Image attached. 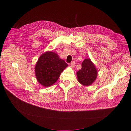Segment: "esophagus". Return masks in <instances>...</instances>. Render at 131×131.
Segmentation results:
<instances>
[{
	"label": "esophagus",
	"instance_id": "esophagus-1",
	"mask_svg": "<svg viewBox=\"0 0 131 131\" xmlns=\"http://www.w3.org/2000/svg\"><path fill=\"white\" fill-rule=\"evenodd\" d=\"M70 65H71V67H73L75 66V61H73L72 62V63H71Z\"/></svg>",
	"mask_w": 131,
	"mask_h": 131
}]
</instances>
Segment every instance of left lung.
Returning a JSON list of instances; mask_svg holds the SVG:
<instances>
[{
  "mask_svg": "<svg viewBox=\"0 0 131 131\" xmlns=\"http://www.w3.org/2000/svg\"><path fill=\"white\" fill-rule=\"evenodd\" d=\"M97 71L90 59H85L82 63V68L77 72L79 82L82 85L89 86L95 80Z\"/></svg>",
  "mask_w": 131,
  "mask_h": 131,
  "instance_id": "obj_1",
  "label": "left lung"
}]
</instances>
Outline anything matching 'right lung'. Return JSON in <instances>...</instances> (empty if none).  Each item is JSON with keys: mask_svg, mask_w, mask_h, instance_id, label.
<instances>
[{"mask_svg": "<svg viewBox=\"0 0 131 131\" xmlns=\"http://www.w3.org/2000/svg\"><path fill=\"white\" fill-rule=\"evenodd\" d=\"M67 66V64L57 53L46 52L39 57L36 65L37 79L43 86H49L58 80L61 73Z\"/></svg>", "mask_w": 131, "mask_h": 131, "instance_id": "obj_1", "label": "right lung"}]
</instances>
